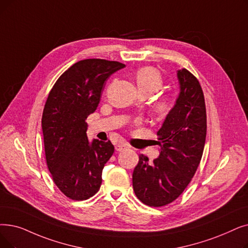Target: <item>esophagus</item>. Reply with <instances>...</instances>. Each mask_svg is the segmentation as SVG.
I'll return each mask as SVG.
<instances>
[{
	"mask_svg": "<svg viewBox=\"0 0 248 248\" xmlns=\"http://www.w3.org/2000/svg\"><path fill=\"white\" fill-rule=\"evenodd\" d=\"M128 147L126 144H124V143H120V144H117L116 146H115V150L116 151H118V152H121V151H124V150H127Z\"/></svg>",
	"mask_w": 248,
	"mask_h": 248,
	"instance_id": "1",
	"label": "esophagus"
}]
</instances>
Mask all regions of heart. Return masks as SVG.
<instances>
[{"label":"heart","instance_id":"1","mask_svg":"<svg viewBox=\"0 0 248 248\" xmlns=\"http://www.w3.org/2000/svg\"><path fill=\"white\" fill-rule=\"evenodd\" d=\"M135 79L139 91H147L150 95L161 89L163 85V79L161 74L154 68L145 67L137 71ZM171 106L170 99L168 97L160 98L155 105L156 111L160 114L166 113Z\"/></svg>","mask_w":248,"mask_h":248}]
</instances>
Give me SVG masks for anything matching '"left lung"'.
Here are the masks:
<instances>
[{"label":"left lung","mask_w":248,"mask_h":248,"mask_svg":"<svg viewBox=\"0 0 248 248\" xmlns=\"http://www.w3.org/2000/svg\"><path fill=\"white\" fill-rule=\"evenodd\" d=\"M179 95L157 132L159 157L149 163L141 154L133 172L137 198L150 207L176 200L201 162L207 135L204 97L198 79L186 69L177 71Z\"/></svg>","instance_id":"8db88e82"}]
</instances>
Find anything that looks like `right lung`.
I'll use <instances>...</instances> for the list:
<instances>
[{"label": "right lung", "instance_id": "right-lung-1", "mask_svg": "<svg viewBox=\"0 0 248 248\" xmlns=\"http://www.w3.org/2000/svg\"><path fill=\"white\" fill-rule=\"evenodd\" d=\"M124 67L101 59L80 61L48 94L41 120L46 164L53 182L71 200H87L100 188L103 167L114 147L110 141L89 142L86 118L97 108L105 81Z\"/></svg>", "mask_w": 248, "mask_h": 248}]
</instances>
